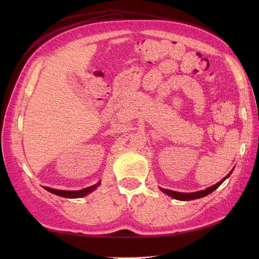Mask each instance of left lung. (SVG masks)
I'll list each match as a JSON object with an SVG mask.
<instances>
[{
    "label": "left lung",
    "mask_w": 259,
    "mask_h": 259,
    "mask_svg": "<svg viewBox=\"0 0 259 259\" xmlns=\"http://www.w3.org/2000/svg\"><path fill=\"white\" fill-rule=\"evenodd\" d=\"M233 171H230L226 177H225L223 180L219 181V183H217L216 185H213L211 187H209V188L205 189V190H201V191H197V192H178V191H172V190H169V189H163L161 188V191L164 192V194H167L168 196L175 198V199H178V200H184V201H187V200H192V199H198V198H202L205 197L209 194H211V192L213 190H216L219 186H221L225 180H226L230 175H232Z\"/></svg>",
    "instance_id": "obj_1"
}]
</instances>
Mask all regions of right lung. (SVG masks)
Here are the masks:
<instances>
[{"instance_id": "right-lung-1", "label": "right lung", "mask_w": 259, "mask_h": 259, "mask_svg": "<svg viewBox=\"0 0 259 259\" xmlns=\"http://www.w3.org/2000/svg\"><path fill=\"white\" fill-rule=\"evenodd\" d=\"M100 185V184H97V185H93L88 187V188H84L82 190H74V191H70V190H58V189H52V188H49V187H43L46 190L52 192L54 195H58V196H61V197H65V198H80V197H83L85 195L89 194V192L95 190L97 187Z\"/></svg>"}]
</instances>
